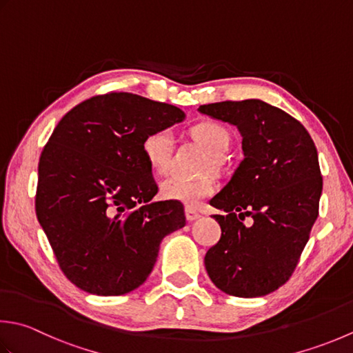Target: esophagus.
<instances>
[{
	"mask_svg": "<svg viewBox=\"0 0 353 353\" xmlns=\"http://www.w3.org/2000/svg\"><path fill=\"white\" fill-rule=\"evenodd\" d=\"M185 217H186V220H188V222H194V220H197L200 217V214L197 211H194V210L186 208L185 210Z\"/></svg>",
	"mask_w": 353,
	"mask_h": 353,
	"instance_id": "1",
	"label": "esophagus"
}]
</instances>
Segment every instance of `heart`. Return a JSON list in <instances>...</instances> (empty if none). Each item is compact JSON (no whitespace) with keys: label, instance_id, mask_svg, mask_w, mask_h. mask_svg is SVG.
Instances as JSON below:
<instances>
[{"label":"heart","instance_id":"obj_1","mask_svg":"<svg viewBox=\"0 0 353 353\" xmlns=\"http://www.w3.org/2000/svg\"><path fill=\"white\" fill-rule=\"evenodd\" d=\"M192 136L210 151L214 157H222L231 147V133L222 123L214 121L200 122L192 128ZM174 136L168 128L151 131L142 141V154L148 167L157 174H165L171 167ZM216 191V183L211 179L190 181V179L172 176L165 179L159 188V196L170 202L182 203L188 208H197L206 197Z\"/></svg>","mask_w":353,"mask_h":353}]
</instances>
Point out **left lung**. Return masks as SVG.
Instances as JSON below:
<instances>
[{"label":"left lung","instance_id":"1","mask_svg":"<svg viewBox=\"0 0 353 353\" xmlns=\"http://www.w3.org/2000/svg\"><path fill=\"white\" fill-rule=\"evenodd\" d=\"M199 112L236 125L245 156L210 202L223 214L214 216L222 237L205 255L206 272L225 294L268 295L292 275L319 217L315 143L291 114L260 99L208 103Z\"/></svg>","mask_w":353,"mask_h":353}]
</instances>
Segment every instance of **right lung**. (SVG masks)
<instances>
[{
	"label": "right lung",
	"mask_w": 353,
	"mask_h": 353,
	"mask_svg": "<svg viewBox=\"0 0 353 353\" xmlns=\"http://www.w3.org/2000/svg\"><path fill=\"white\" fill-rule=\"evenodd\" d=\"M183 119L170 103L108 93L81 102L53 130L34 210L62 272L82 291H134L163 237L185 226L182 203L153 200L157 185L142 154L145 136Z\"/></svg>",
	"instance_id": "right-lung-1"
}]
</instances>
